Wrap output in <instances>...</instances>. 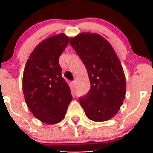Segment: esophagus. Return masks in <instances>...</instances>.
Masks as SVG:
<instances>
[{
    "label": "esophagus",
    "mask_w": 153,
    "mask_h": 153,
    "mask_svg": "<svg viewBox=\"0 0 153 153\" xmlns=\"http://www.w3.org/2000/svg\"><path fill=\"white\" fill-rule=\"evenodd\" d=\"M71 84V87L73 88H75V85H76V81H75V80H73Z\"/></svg>",
    "instance_id": "obj_1"
}]
</instances>
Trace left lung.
<instances>
[{
  "label": "left lung",
  "instance_id": "1",
  "mask_svg": "<svg viewBox=\"0 0 153 153\" xmlns=\"http://www.w3.org/2000/svg\"><path fill=\"white\" fill-rule=\"evenodd\" d=\"M85 65L91 82L86 95L79 101L85 115L94 122H104L114 116L122 105L126 80L113 47L98 34L81 33L70 41Z\"/></svg>",
  "mask_w": 153,
  "mask_h": 153
}]
</instances>
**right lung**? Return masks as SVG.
Instances as JSON below:
<instances>
[{
	"label": "right lung",
	"mask_w": 153,
	"mask_h": 153,
	"mask_svg": "<svg viewBox=\"0 0 153 153\" xmlns=\"http://www.w3.org/2000/svg\"><path fill=\"white\" fill-rule=\"evenodd\" d=\"M70 38L60 34L43 40L26 62L23 75V92L29 110L47 124L62 120L73 97L62 76L59 56Z\"/></svg>",
	"instance_id": "add662e5"
}]
</instances>
